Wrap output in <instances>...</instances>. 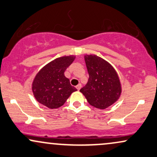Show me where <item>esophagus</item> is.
<instances>
[{
	"instance_id": "obj_1",
	"label": "esophagus",
	"mask_w": 157,
	"mask_h": 157,
	"mask_svg": "<svg viewBox=\"0 0 157 157\" xmlns=\"http://www.w3.org/2000/svg\"><path fill=\"white\" fill-rule=\"evenodd\" d=\"M76 88H77V90H80V88H81V84H80V83H79V84L77 85V86H76Z\"/></svg>"
}]
</instances>
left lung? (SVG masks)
Listing matches in <instances>:
<instances>
[{"instance_id": "8db88e82", "label": "left lung", "mask_w": 157, "mask_h": 157, "mask_svg": "<svg viewBox=\"0 0 157 157\" xmlns=\"http://www.w3.org/2000/svg\"><path fill=\"white\" fill-rule=\"evenodd\" d=\"M89 78L80 91L90 105L106 109L115 103L121 93L119 77L106 60L94 55L85 56Z\"/></svg>"}]
</instances>
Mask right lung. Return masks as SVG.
Returning <instances> with one entry per match:
<instances>
[{
	"label": "right lung",
	"instance_id": "1",
	"mask_svg": "<svg viewBox=\"0 0 157 157\" xmlns=\"http://www.w3.org/2000/svg\"><path fill=\"white\" fill-rule=\"evenodd\" d=\"M75 58L74 56L56 58L38 72L32 84V90L39 103L50 109L58 108L71 93L77 90L64 75V71Z\"/></svg>",
	"mask_w": 157,
	"mask_h": 157
}]
</instances>
